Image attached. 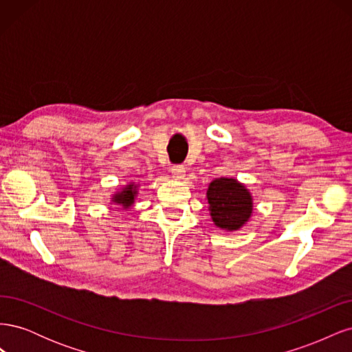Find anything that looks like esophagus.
<instances>
[{
  "label": "esophagus",
  "instance_id": "1",
  "mask_svg": "<svg viewBox=\"0 0 352 352\" xmlns=\"http://www.w3.org/2000/svg\"><path fill=\"white\" fill-rule=\"evenodd\" d=\"M185 172H186V168H185V166H182V164H176V166L172 167V175H173V177H176V179H179V180L185 177Z\"/></svg>",
  "mask_w": 352,
  "mask_h": 352
}]
</instances>
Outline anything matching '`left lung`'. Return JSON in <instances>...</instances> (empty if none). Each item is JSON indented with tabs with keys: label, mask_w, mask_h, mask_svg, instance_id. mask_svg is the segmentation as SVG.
I'll list each match as a JSON object with an SVG mask.
<instances>
[{
	"label": "left lung",
	"mask_w": 352,
	"mask_h": 352,
	"mask_svg": "<svg viewBox=\"0 0 352 352\" xmlns=\"http://www.w3.org/2000/svg\"><path fill=\"white\" fill-rule=\"evenodd\" d=\"M211 220L223 230H239L252 214L250 190L233 177H219L207 189Z\"/></svg>",
	"instance_id": "8db88e82"
}]
</instances>
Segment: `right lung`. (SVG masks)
I'll return each mask as SVG.
<instances>
[{
  "instance_id": "1",
  "label": "right lung",
  "mask_w": 352,
  "mask_h": 352,
  "mask_svg": "<svg viewBox=\"0 0 352 352\" xmlns=\"http://www.w3.org/2000/svg\"><path fill=\"white\" fill-rule=\"evenodd\" d=\"M136 194H138V185L131 182L129 185H126L122 190H117V192L113 195L111 201L116 202V204L122 206L123 208H129L135 202Z\"/></svg>"
}]
</instances>
